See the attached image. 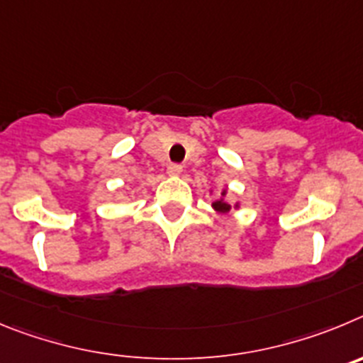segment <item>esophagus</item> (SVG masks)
I'll return each mask as SVG.
<instances>
[{
	"label": "esophagus",
	"mask_w": 363,
	"mask_h": 363,
	"mask_svg": "<svg viewBox=\"0 0 363 363\" xmlns=\"http://www.w3.org/2000/svg\"><path fill=\"white\" fill-rule=\"evenodd\" d=\"M181 174H182L181 164H175V162L168 164V175H172V177H177V175H181Z\"/></svg>",
	"instance_id": "esophagus-1"
}]
</instances>
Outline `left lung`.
Returning a JSON list of instances; mask_svg holds the SVG:
<instances>
[{
    "label": "left lung",
    "instance_id": "left-lung-1",
    "mask_svg": "<svg viewBox=\"0 0 363 363\" xmlns=\"http://www.w3.org/2000/svg\"><path fill=\"white\" fill-rule=\"evenodd\" d=\"M222 197H224V195H226V189H222ZM213 210L217 211V213H222V215H226V213H230L231 211V204H228L226 201H224V199H218V201H215L213 204ZM235 208H238V204H235Z\"/></svg>",
    "mask_w": 363,
    "mask_h": 363
}]
</instances>
